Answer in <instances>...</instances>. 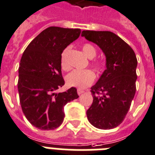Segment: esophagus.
<instances>
[{
    "label": "esophagus",
    "instance_id": "obj_1",
    "mask_svg": "<svg viewBox=\"0 0 155 155\" xmlns=\"http://www.w3.org/2000/svg\"><path fill=\"white\" fill-rule=\"evenodd\" d=\"M84 91L82 90V89H81V88H78V95H81V94L84 93Z\"/></svg>",
    "mask_w": 155,
    "mask_h": 155
}]
</instances>
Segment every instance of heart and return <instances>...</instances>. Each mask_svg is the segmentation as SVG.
Segmentation results:
<instances>
[{"label": "heart", "instance_id": "obj_1", "mask_svg": "<svg viewBox=\"0 0 155 155\" xmlns=\"http://www.w3.org/2000/svg\"><path fill=\"white\" fill-rule=\"evenodd\" d=\"M69 49H70V47H67L62 51L61 57H60V64H61V67L63 70H67L69 67L67 62V55L68 53ZM82 50L84 51V55L89 59L95 58L96 54H97L96 48L89 43L84 44L82 46ZM92 64L98 71H102L104 68V66H103L101 62L97 61V60L94 61ZM95 78H96V75L93 73V71H92L91 70H82V71L74 70L67 74L66 80H67V84L71 86L77 87V88H84L92 84Z\"/></svg>", "mask_w": 155, "mask_h": 155}]
</instances>
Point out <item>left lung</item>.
Listing matches in <instances>:
<instances>
[{
    "mask_svg": "<svg viewBox=\"0 0 155 155\" xmlns=\"http://www.w3.org/2000/svg\"><path fill=\"white\" fill-rule=\"evenodd\" d=\"M81 36L101 48L107 67L91 88L93 102L87 117L97 129H114L125 119L136 93L137 56L126 42L110 31L83 30Z\"/></svg>",
    "mask_w": 155,
    "mask_h": 155,
    "instance_id": "obj_1",
    "label": "left lung"
}]
</instances>
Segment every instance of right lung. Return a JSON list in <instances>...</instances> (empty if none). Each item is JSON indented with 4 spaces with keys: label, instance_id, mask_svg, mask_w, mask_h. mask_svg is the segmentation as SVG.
I'll list each match as a JSON object with an SVG mask.
<instances>
[{
    "label": "right lung",
    "instance_id": "right-lung-1",
    "mask_svg": "<svg viewBox=\"0 0 155 155\" xmlns=\"http://www.w3.org/2000/svg\"><path fill=\"white\" fill-rule=\"evenodd\" d=\"M80 29L50 26L26 47L18 67V91L21 107L31 125L52 130L64 119V106L79 97L74 87L55 93L64 85L60 57L62 51L79 38Z\"/></svg>",
    "mask_w": 155,
    "mask_h": 155
}]
</instances>
